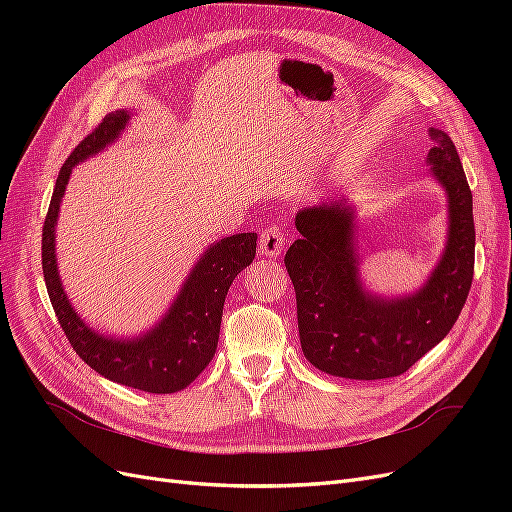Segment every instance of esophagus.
<instances>
[{
	"label": "esophagus",
	"mask_w": 512,
	"mask_h": 512,
	"mask_svg": "<svg viewBox=\"0 0 512 512\" xmlns=\"http://www.w3.org/2000/svg\"><path fill=\"white\" fill-rule=\"evenodd\" d=\"M286 247V232L282 226H269L260 232V252L267 258H277Z\"/></svg>",
	"instance_id": "34e87169"
}]
</instances>
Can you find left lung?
Listing matches in <instances>:
<instances>
[{
	"instance_id": "8db88e82",
	"label": "left lung",
	"mask_w": 512,
	"mask_h": 512,
	"mask_svg": "<svg viewBox=\"0 0 512 512\" xmlns=\"http://www.w3.org/2000/svg\"><path fill=\"white\" fill-rule=\"evenodd\" d=\"M431 175L448 198V237L423 288L384 299L363 288L354 239V207L329 200L297 213L301 239L286 252L297 294L305 359L324 374L350 380L395 378L453 329L474 275L472 192L457 149L431 128Z\"/></svg>"
}]
</instances>
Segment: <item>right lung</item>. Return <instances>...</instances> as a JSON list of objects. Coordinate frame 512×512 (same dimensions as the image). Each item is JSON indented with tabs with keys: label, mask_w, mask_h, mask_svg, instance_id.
Instances as JSON below:
<instances>
[{
	"label": "right lung",
	"mask_w": 512,
	"mask_h": 512,
	"mask_svg": "<svg viewBox=\"0 0 512 512\" xmlns=\"http://www.w3.org/2000/svg\"><path fill=\"white\" fill-rule=\"evenodd\" d=\"M130 123L128 111L108 113L61 166L42 230V273L55 316L70 346L100 376L145 393H177L198 378L215 354L224 301L232 280L256 256V232H239L209 245L151 331L111 337L94 331L76 314L61 286L55 256V226L72 168L115 143Z\"/></svg>",
	"instance_id": "1"
}]
</instances>
